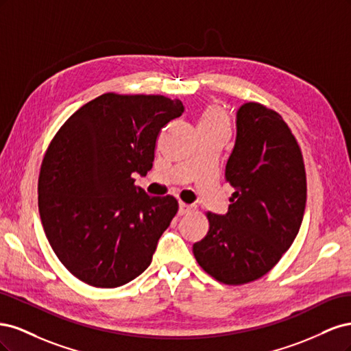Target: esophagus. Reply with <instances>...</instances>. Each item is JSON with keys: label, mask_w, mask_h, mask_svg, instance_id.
<instances>
[{"label": "esophagus", "mask_w": 351, "mask_h": 351, "mask_svg": "<svg viewBox=\"0 0 351 351\" xmlns=\"http://www.w3.org/2000/svg\"><path fill=\"white\" fill-rule=\"evenodd\" d=\"M195 208L192 206V205H187V204H183V202H180V205H178V215L182 217V215H187V214H190V212H192Z\"/></svg>", "instance_id": "obj_1"}]
</instances>
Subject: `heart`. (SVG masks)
Returning <instances> with one entry per match:
<instances>
[{"instance_id":"obj_1","label":"heart","mask_w":351,"mask_h":351,"mask_svg":"<svg viewBox=\"0 0 351 351\" xmlns=\"http://www.w3.org/2000/svg\"><path fill=\"white\" fill-rule=\"evenodd\" d=\"M199 127H204V129H215V130H226L228 129V120L219 107L217 105H210L200 115Z\"/></svg>"}]
</instances>
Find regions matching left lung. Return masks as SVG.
I'll return each mask as SVG.
<instances>
[{"label": "left lung", "mask_w": 351, "mask_h": 351, "mask_svg": "<svg viewBox=\"0 0 351 351\" xmlns=\"http://www.w3.org/2000/svg\"><path fill=\"white\" fill-rule=\"evenodd\" d=\"M226 165L234 187L226 215L208 212V234L193 244L210 277L240 285L263 277L290 249L306 206L300 146L282 117L258 102L243 104Z\"/></svg>", "instance_id": "left-lung-1"}]
</instances>
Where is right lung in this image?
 <instances>
[{"label": "right lung", "mask_w": 351, "mask_h": 351, "mask_svg": "<svg viewBox=\"0 0 351 351\" xmlns=\"http://www.w3.org/2000/svg\"><path fill=\"white\" fill-rule=\"evenodd\" d=\"M183 112L182 101L162 95L104 93L51 141L38 182L40 221L80 281L115 289L151 265L178 202L146 195L132 174H147L159 132Z\"/></svg>", "instance_id": "add662e5"}]
</instances>
